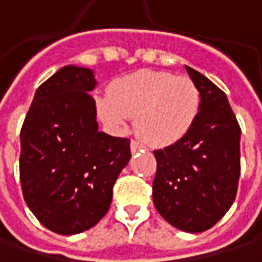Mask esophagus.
<instances>
[{
  "label": "esophagus",
  "mask_w": 262,
  "mask_h": 262,
  "mask_svg": "<svg viewBox=\"0 0 262 262\" xmlns=\"http://www.w3.org/2000/svg\"><path fill=\"white\" fill-rule=\"evenodd\" d=\"M142 148H144V144H142V142H139V141H136V139H132V142H130L132 153H136V151H139V150H142Z\"/></svg>",
  "instance_id": "obj_1"
}]
</instances>
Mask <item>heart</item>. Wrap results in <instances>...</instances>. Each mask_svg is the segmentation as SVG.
Returning a JSON list of instances; mask_svg holds the SVG:
<instances>
[{"label":"heart","mask_w":262,"mask_h":262,"mask_svg":"<svg viewBox=\"0 0 262 262\" xmlns=\"http://www.w3.org/2000/svg\"><path fill=\"white\" fill-rule=\"evenodd\" d=\"M95 98L100 118L114 129L135 118L136 133L153 147H168L194 127L200 112V92L188 77L142 70L117 79Z\"/></svg>","instance_id":"b5f03b06"}]
</instances>
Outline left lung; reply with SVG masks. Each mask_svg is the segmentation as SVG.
Returning <instances> with one entry per match:
<instances>
[{"mask_svg": "<svg viewBox=\"0 0 262 262\" xmlns=\"http://www.w3.org/2000/svg\"><path fill=\"white\" fill-rule=\"evenodd\" d=\"M185 68L199 88L200 112L183 139L153 151V203L170 225L197 234L211 229L235 200L241 129L226 94L199 71Z\"/></svg>", "mask_w": 262, "mask_h": 262, "instance_id": "left-lung-1", "label": "left lung"}]
</instances>
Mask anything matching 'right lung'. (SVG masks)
<instances>
[{
	"mask_svg": "<svg viewBox=\"0 0 262 262\" xmlns=\"http://www.w3.org/2000/svg\"><path fill=\"white\" fill-rule=\"evenodd\" d=\"M97 84L88 68L63 67L43 81L21 129L24 200L50 231L74 235L109 211L112 188L130 159V139L98 132Z\"/></svg>",
	"mask_w": 262,
	"mask_h": 262,
	"instance_id": "right-lung-1",
	"label": "right lung"
}]
</instances>
